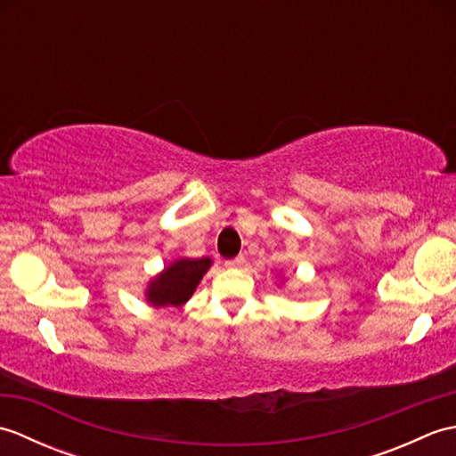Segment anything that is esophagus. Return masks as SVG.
<instances>
[{
  "mask_svg": "<svg viewBox=\"0 0 456 456\" xmlns=\"http://www.w3.org/2000/svg\"><path fill=\"white\" fill-rule=\"evenodd\" d=\"M243 265H245V256L243 255L231 258V260H227V263H225L227 268H240Z\"/></svg>",
  "mask_w": 456,
  "mask_h": 456,
  "instance_id": "esophagus-1",
  "label": "esophagus"
}]
</instances>
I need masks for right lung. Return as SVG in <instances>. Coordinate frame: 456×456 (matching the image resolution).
Returning <instances> with one entry per match:
<instances>
[{
  "mask_svg": "<svg viewBox=\"0 0 456 456\" xmlns=\"http://www.w3.org/2000/svg\"><path fill=\"white\" fill-rule=\"evenodd\" d=\"M211 266V258H178L154 276L147 286V302L154 307H182L196 292L200 280Z\"/></svg>",
  "mask_w": 456,
  "mask_h": 456,
  "instance_id": "obj_1",
  "label": "right lung"
}]
</instances>
